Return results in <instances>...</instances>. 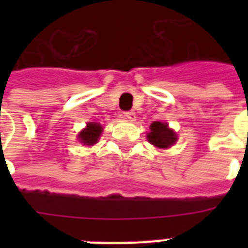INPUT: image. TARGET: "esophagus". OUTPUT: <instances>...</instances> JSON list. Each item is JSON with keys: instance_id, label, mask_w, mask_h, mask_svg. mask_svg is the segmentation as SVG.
Listing matches in <instances>:
<instances>
[{"instance_id": "esophagus-1", "label": "esophagus", "mask_w": 248, "mask_h": 248, "mask_svg": "<svg viewBox=\"0 0 248 248\" xmlns=\"http://www.w3.org/2000/svg\"><path fill=\"white\" fill-rule=\"evenodd\" d=\"M124 118L128 121H135L136 120V114L134 110H128V112L124 113Z\"/></svg>"}]
</instances>
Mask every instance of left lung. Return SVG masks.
I'll use <instances>...</instances> for the list:
<instances>
[{
    "label": "left lung",
    "mask_w": 248,
    "mask_h": 248,
    "mask_svg": "<svg viewBox=\"0 0 248 248\" xmlns=\"http://www.w3.org/2000/svg\"><path fill=\"white\" fill-rule=\"evenodd\" d=\"M148 141L155 145V148L166 149L175 144L177 140L176 132L169 127V124L165 122L155 121L151 124V132L147 135Z\"/></svg>",
    "instance_id": "obj_1"
}]
</instances>
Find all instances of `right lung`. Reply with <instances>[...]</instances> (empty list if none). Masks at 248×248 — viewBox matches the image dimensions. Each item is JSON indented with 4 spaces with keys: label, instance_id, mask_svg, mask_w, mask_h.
Instances as JSON below:
<instances>
[{
    "label": "right lung",
    "instance_id": "right-lung-1",
    "mask_svg": "<svg viewBox=\"0 0 248 248\" xmlns=\"http://www.w3.org/2000/svg\"><path fill=\"white\" fill-rule=\"evenodd\" d=\"M101 131H103V127L100 126V124L89 122L86 128H83L82 131L78 134L79 141L85 145H93V144L97 143V140L101 135Z\"/></svg>",
    "mask_w": 248,
    "mask_h": 248
}]
</instances>
